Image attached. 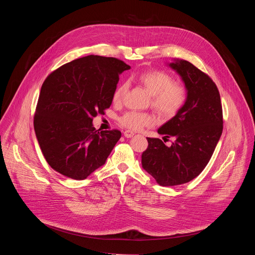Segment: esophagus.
<instances>
[{
	"instance_id": "34e87169",
	"label": "esophagus",
	"mask_w": 255,
	"mask_h": 255,
	"mask_svg": "<svg viewBox=\"0 0 255 255\" xmlns=\"http://www.w3.org/2000/svg\"><path fill=\"white\" fill-rule=\"evenodd\" d=\"M134 135V133L132 132V131H129V130H126L125 132H124V136L126 137V138H131L132 136Z\"/></svg>"
}]
</instances>
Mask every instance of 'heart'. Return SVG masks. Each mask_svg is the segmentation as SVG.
I'll return each instance as SVG.
<instances>
[{
	"label": "heart",
	"instance_id": "1",
	"mask_svg": "<svg viewBox=\"0 0 255 255\" xmlns=\"http://www.w3.org/2000/svg\"><path fill=\"white\" fill-rule=\"evenodd\" d=\"M136 82L151 96V107L162 118L174 116L187 101V90L179 83H173V79L162 70H147L141 72ZM128 91V84L119 85L113 94V102L116 105L122 103ZM119 122L122 126L131 130H140L144 126L153 123V118L147 113L128 112Z\"/></svg>",
	"mask_w": 255,
	"mask_h": 255
}]
</instances>
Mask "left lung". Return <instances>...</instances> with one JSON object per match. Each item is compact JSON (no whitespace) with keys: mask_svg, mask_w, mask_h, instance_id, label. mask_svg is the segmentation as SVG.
<instances>
[{"mask_svg":"<svg viewBox=\"0 0 255 255\" xmlns=\"http://www.w3.org/2000/svg\"><path fill=\"white\" fill-rule=\"evenodd\" d=\"M166 64L185 84L187 101L157 130L175 140L166 146L158 138H147L141 163L160 186L171 187L188 183L206 167L222 134L223 114L219 91L206 74L184 59Z\"/></svg>","mask_w":255,"mask_h":255,"instance_id":"8db88e82","label":"left lung"}]
</instances>
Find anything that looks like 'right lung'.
I'll use <instances>...</instances> for the list:
<instances>
[{
    "instance_id": "add662e5",
    "label": "right lung",
    "mask_w": 255,
    "mask_h": 255,
    "mask_svg": "<svg viewBox=\"0 0 255 255\" xmlns=\"http://www.w3.org/2000/svg\"><path fill=\"white\" fill-rule=\"evenodd\" d=\"M127 69L117 58L89 55L65 63L44 81L34 130L54 170L85 179L105 164L121 132L96 130L93 118L111 106L119 76Z\"/></svg>"
}]
</instances>
